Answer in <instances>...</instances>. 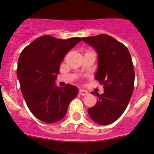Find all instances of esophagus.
Instances as JSON below:
<instances>
[{
	"mask_svg": "<svg viewBox=\"0 0 154 154\" xmlns=\"http://www.w3.org/2000/svg\"><path fill=\"white\" fill-rule=\"evenodd\" d=\"M79 93V95H81V96H86V95H88V92H87L86 90H84V89H80Z\"/></svg>",
	"mask_w": 154,
	"mask_h": 154,
	"instance_id": "obj_1",
	"label": "esophagus"
}]
</instances>
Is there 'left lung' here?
Returning a JSON list of instances; mask_svg holds the SVG:
<instances>
[{"instance_id":"left-lung-1","label":"left lung","mask_w":154,"mask_h":154,"mask_svg":"<svg viewBox=\"0 0 154 154\" xmlns=\"http://www.w3.org/2000/svg\"><path fill=\"white\" fill-rule=\"evenodd\" d=\"M98 55L95 79L104 85V92L88 109L91 119L99 125H109L119 119L130 102L134 88L135 72L129 50L107 35L82 38ZM93 94V92H92Z\"/></svg>"}]
</instances>
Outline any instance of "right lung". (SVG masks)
Instances as JSON below:
<instances>
[{
  "mask_svg": "<svg viewBox=\"0 0 154 154\" xmlns=\"http://www.w3.org/2000/svg\"><path fill=\"white\" fill-rule=\"evenodd\" d=\"M82 41L62 40L49 35L39 37L19 56L17 76L28 109L37 119L54 123L64 118L79 89L70 84L61 88L55 80L64 57Z\"/></svg>",
  "mask_w": 154,
  "mask_h": 154,
  "instance_id": "1",
  "label": "right lung"
}]
</instances>
